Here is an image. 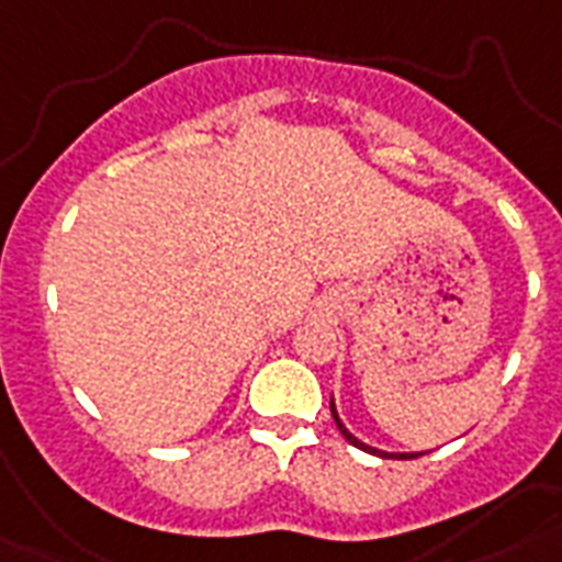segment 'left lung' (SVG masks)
I'll list each match as a JSON object with an SVG mask.
<instances>
[{
	"label": "left lung",
	"mask_w": 562,
	"mask_h": 562,
	"mask_svg": "<svg viewBox=\"0 0 562 562\" xmlns=\"http://www.w3.org/2000/svg\"><path fill=\"white\" fill-rule=\"evenodd\" d=\"M329 411H333L335 426H338V431H341V435L347 437V440H350L352 446H359V449H364V452L382 454V458H400V461H408V458H419V454H423V452H414V454H387V452H379V449H373V446H364V443H361V440H356V437H352L350 431H347V428H344V423H341V419H338V414H335V402H329Z\"/></svg>",
	"instance_id": "1"
}]
</instances>
